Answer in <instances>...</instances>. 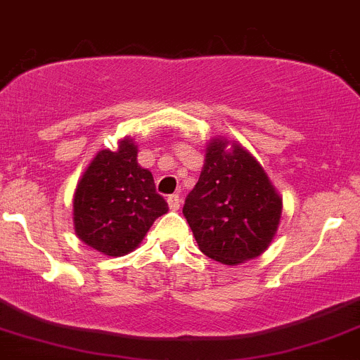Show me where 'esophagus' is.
<instances>
[{"instance_id": "esophagus-1", "label": "esophagus", "mask_w": 360, "mask_h": 360, "mask_svg": "<svg viewBox=\"0 0 360 360\" xmlns=\"http://www.w3.org/2000/svg\"><path fill=\"white\" fill-rule=\"evenodd\" d=\"M167 202H169V207L172 209V211H177V209H179L181 198H179V195L174 193V195H169V198H167Z\"/></svg>"}]
</instances>
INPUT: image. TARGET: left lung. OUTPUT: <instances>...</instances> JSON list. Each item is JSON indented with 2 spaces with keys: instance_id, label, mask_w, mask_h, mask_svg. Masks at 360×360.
<instances>
[{
  "instance_id": "8db88e82",
  "label": "left lung",
  "mask_w": 360,
  "mask_h": 360,
  "mask_svg": "<svg viewBox=\"0 0 360 360\" xmlns=\"http://www.w3.org/2000/svg\"><path fill=\"white\" fill-rule=\"evenodd\" d=\"M281 209L260 163L237 142L211 139L183 207L202 253L226 265L257 258L276 236Z\"/></svg>"
}]
</instances>
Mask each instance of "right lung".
Returning <instances> with one entry per match:
<instances>
[{
  "label": "right lung",
  "mask_w": 360,
  "mask_h": 360,
  "mask_svg": "<svg viewBox=\"0 0 360 360\" xmlns=\"http://www.w3.org/2000/svg\"><path fill=\"white\" fill-rule=\"evenodd\" d=\"M169 211L155 179L137 162L134 139L117 151L103 149L77 183L73 225L82 243L109 257H123L142 243L156 218Z\"/></svg>",
  "instance_id": "1"
}]
</instances>
